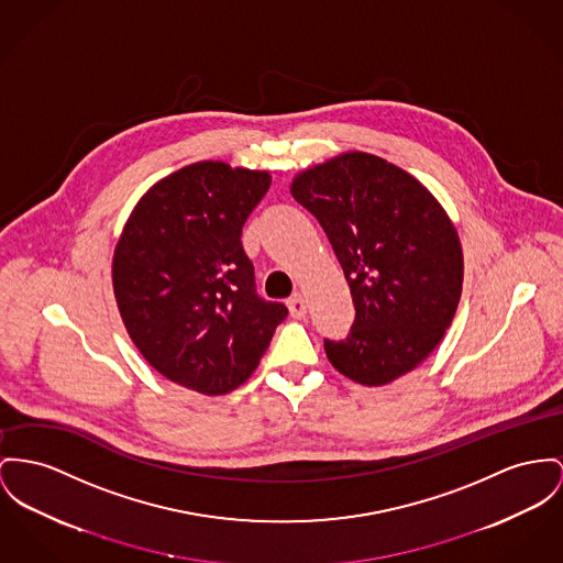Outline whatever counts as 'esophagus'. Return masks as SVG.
<instances>
[{
  "label": "esophagus",
  "instance_id": "esophagus-1",
  "mask_svg": "<svg viewBox=\"0 0 563 563\" xmlns=\"http://www.w3.org/2000/svg\"><path fill=\"white\" fill-rule=\"evenodd\" d=\"M288 307H290L292 318H305V313H307V302H305V297H302L300 292H295V295L290 297Z\"/></svg>",
  "mask_w": 563,
  "mask_h": 563
}]
</instances>
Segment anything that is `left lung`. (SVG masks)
Returning <instances> with one entry per match:
<instances>
[{"label": "left lung", "instance_id": "left-lung-1", "mask_svg": "<svg viewBox=\"0 0 563 563\" xmlns=\"http://www.w3.org/2000/svg\"><path fill=\"white\" fill-rule=\"evenodd\" d=\"M292 196L327 232L356 309L347 338L324 339L333 367L365 386L412 372L444 338L463 286V254L440 202L372 153L313 166Z\"/></svg>", "mask_w": 563, "mask_h": 563}]
</instances>
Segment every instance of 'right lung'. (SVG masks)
<instances>
[{
	"mask_svg": "<svg viewBox=\"0 0 563 563\" xmlns=\"http://www.w3.org/2000/svg\"><path fill=\"white\" fill-rule=\"evenodd\" d=\"M271 175L198 162L141 198L113 258L114 299L141 354L168 379L224 395L263 358L288 307L256 292L241 234Z\"/></svg>",
	"mask_w": 563,
	"mask_h": 563,
	"instance_id": "1",
	"label": "right lung"
}]
</instances>
